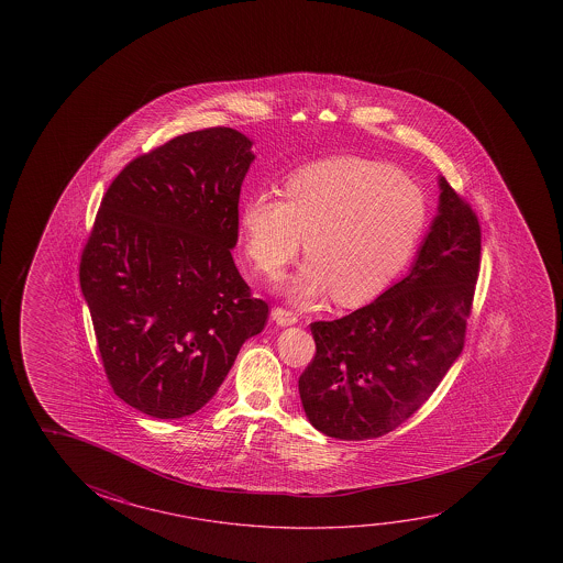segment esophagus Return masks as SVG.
Returning <instances> with one entry per match:
<instances>
[{
    "label": "esophagus",
    "instance_id": "34e87169",
    "mask_svg": "<svg viewBox=\"0 0 563 563\" xmlns=\"http://www.w3.org/2000/svg\"><path fill=\"white\" fill-rule=\"evenodd\" d=\"M273 320L278 323V325H295L298 322V316L295 312H290V310H285V308H275L273 310Z\"/></svg>",
    "mask_w": 563,
    "mask_h": 563
}]
</instances>
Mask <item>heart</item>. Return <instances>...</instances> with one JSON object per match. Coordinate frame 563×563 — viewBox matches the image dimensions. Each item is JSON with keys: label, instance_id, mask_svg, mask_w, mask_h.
<instances>
[{"label": "heart", "instance_id": "heart-1", "mask_svg": "<svg viewBox=\"0 0 563 563\" xmlns=\"http://www.w3.org/2000/svg\"><path fill=\"white\" fill-rule=\"evenodd\" d=\"M285 198L255 192L241 208L245 253L267 277L295 261L307 240L302 267L283 283L298 305L333 292L360 306L385 290L415 253L428 223V198L395 166L335 157L296 170Z\"/></svg>", "mask_w": 563, "mask_h": 563}]
</instances>
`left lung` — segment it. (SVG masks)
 I'll use <instances>...</instances> for the list:
<instances>
[{
    "instance_id": "8db88e82",
    "label": "left lung",
    "mask_w": 563,
    "mask_h": 563,
    "mask_svg": "<svg viewBox=\"0 0 563 563\" xmlns=\"http://www.w3.org/2000/svg\"><path fill=\"white\" fill-rule=\"evenodd\" d=\"M440 203L412 267L377 300L310 325L316 355L298 378L310 424L373 440L415 415L457 361L479 277L477 216L440 176Z\"/></svg>"
}]
</instances>
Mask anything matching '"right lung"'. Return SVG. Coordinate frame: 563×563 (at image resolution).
Wrapping results in <instances>:
<instances>
[{
  "label": "right lung",
  "instance_id": "right-lung-1",
  "mask_svg": "<svg viewBox=\"0 0 563 563\" xmlns=\"http://www.w3.org/2000/svg\"><path fill=\"white\" fill-rule=\"evenodd\" d=\"M253 141L231 128L170 139L131 161L103 196L80 286L103 369L143 415H194L218 393L268 306L231 250Z\"/></svg>",
  "mask_w": 563,
  "mask_h": 563
}]
</instances>
